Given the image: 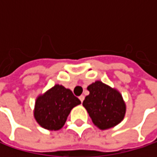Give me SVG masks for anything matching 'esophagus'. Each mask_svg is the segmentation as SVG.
I'll use <instances>...</instances> for the list:
<instances>
[{
    "label": "esophagus",
    "instance_id": "34e87169",
    "mask_svg": "<svg viewBox=\"0 0 157 157\" xmlns=\"http://www.w3.org/2000/svg\"><path fill=\"white\" fill-rule=\"evenodd\" d=\"M79 99H80V101L82 103V102H83V100H84V96H83V95H81V96H79Z\"/></svg>",
    "mask_w": 157,
    "mask_h": 157
}]
</instances>
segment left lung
<instances>
[{"instance_id": "1", "label": "left lung", "mask_w": 157, "mask_h": 157, "mask_svg": "<svg viewBox=\"0 0 157 157\" xmlns=\"http://www.w3.org/2000/svg\"><path fill=\"white\" fill-rule=\"evenodd\" d=\"M87 90L90 94L82 105L96 126L102 130L108 129L124 119L125 105L119 92L100 81L90 84Z\"/></svg>"}]
</instances>
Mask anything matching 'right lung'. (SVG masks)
Returning a JSON list of instances; mask_svg holds the SVG:
<instances>
[{
	"label": "right lung",
	"instance_id": "obj_1",
	"mask_svg": "<svg viewBox=\"0 0 157 157\" xmlns=\"http://www.w3.org/2000/svg\"><path fill=\"white\" fill-rule=\"evenodd\" d=\"M81 101L73 92L63 85L56 84L35 102L34 117L38 124L48 130H59L75 106Z\"/></svg>",
	"mask_w": 157,
	"mask_h": 157
}]
</instances>
